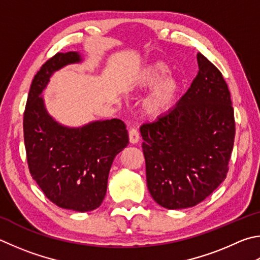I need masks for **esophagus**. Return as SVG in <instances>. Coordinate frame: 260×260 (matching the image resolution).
<instances>
[{
	"label": "esophagus",
	"instance_id": "34e87169",
	"mask_svg": "<svg viewBox=\"0 0 260 260\" xmlns=\"http://www.w3.org/2000/svg\"><path fill=\"white\" fill-rule=\"evenodd\" d=\"M128 138H129L131 143H138L140 140L139 131L134 128V127H132V128L128 131Z\"/></svg>",
	"mask_w": 260,
	"mask_h": 260
}]
</instances>
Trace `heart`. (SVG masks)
I'll return each instance as SVG.
<instances>
[{
    "label": "heart",
    "instance_id": "b5f03b06",
    "mask_svg": "<svg viewBox=\"0 0 260 260\" xmlns=\"http://www.w3.org/2000/svg\"><path fill=\"white\" fill-rule=\"evenodd\" d=\"M169 73L167 64L155 62L148 66L136 78L135 85L139 88L153 86ZM160 82V81H159ZM178 92V83L175 78H166L157 85L145 101V110L151 115L162 114L172 107Z\"/></svg>",
    "mask_w": 260,
    "mask_h": 260
}]
</instances>
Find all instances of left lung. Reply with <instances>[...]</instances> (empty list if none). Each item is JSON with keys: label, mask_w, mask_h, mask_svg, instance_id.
Listing matches in <instances>:
<instances>
[{"label": "left lung", "mask_w": 260, "mask_h": 260, "mask_svg": "<svg viewBox=\"0 0 260 260\" xmlns=\"http://www.w3.org/2000/svg\"><path fill=\"white\" fill-rule=\"evenodd\" d=\"M199 70L167 114L141 125L146 184L164 208L193 207L214 192L229 172L235 120L223 75L198 53Z\"/></svg>", "instance_id": "1"}]
</instances>
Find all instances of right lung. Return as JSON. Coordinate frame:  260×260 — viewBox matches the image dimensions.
Returning a JSON list of instances; mask_svg holds the SVG:
<instances>
[{
  "mask_svg": "<svg viewBox=\"0 0 260 260\" xmlns=\"http://www.w3.org/2000/svg\"><path fill=\"white\" fill-rule=\"evenodd\" d=\"M79 61L77 52L56 53L37 72L23 112V140L30 175L45 197L60 208L85 212L101 206L111 164L128 134L116 118L67 128L48 115L40 94L50 76Z\"/></svg>",
  "mask_w": 260,
  "mask_h": 260,
  "instance_id": "right-lung-1",
  "label": "right lung"
}]
</instances>
